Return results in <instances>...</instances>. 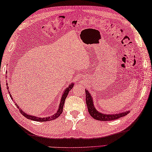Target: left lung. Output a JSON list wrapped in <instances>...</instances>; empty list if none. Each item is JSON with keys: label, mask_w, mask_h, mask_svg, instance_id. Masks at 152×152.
Instances as JSON below:
<instances>
[{"label": "left lung", "mask_w": 152, "mask_h": 152, "mask_svg": "<svg viewBox=\"0 0 152 152\" xmlns=\"http://www.w3.org/2000/svg\"><path fill=\"white\" fill-rule=\"evenodd\" d=\"M86 104L88 106V109L89 114L91 115L92 117L96 120L99 121H112V120H115V119H117L118 118H120L121 117H124V116L127 115L129 111H127L125 112H121L119 113V114H111V115H108L106 114H102V113L98 112L95 109L94 105H93V101L92 97L90 95L88 91H86Z\"/></svg>", "instance_id": "8db88e82"}]
</instances>
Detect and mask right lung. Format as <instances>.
Instances as JSON below:
<instances>
[{"label": "right lung", "instance_id": "obj_1", "mask_svg": "<svg viewBox=\"0 0 152 152\" xmlns=\"http://www.w3.org/2000/svg\"><path fill=\"white\" fill-rule=\"evenodd\" d=\"M6 85H7V89H9V88H8V83H6ZM73 86H74V83H71V84L69 86V88H67L65 90H64L63 95V96H62V97H61V102H60V104H59V108H58L57 112L54 115L50 116V117L42 118L35 117V116H33V115H28V114H26V113H25L24 112H23L22 110H21V108H19V106H18L17 104H15V105L18 106V108H19V112H21V114L23 115V116H25V118H27V119H31V120L37 121H48L53 120V119H57L61 114H62L63 106H64V101H65V99H66V96H67L68 94H69V91H70V90L72 89V88H73ZM8 91V93H10L9 91ZM10 97H11L12 100H13V98H12V96L10 93Z\"/></svg>", "mask_w": 152, "mask_h": 152}]
</instances>
